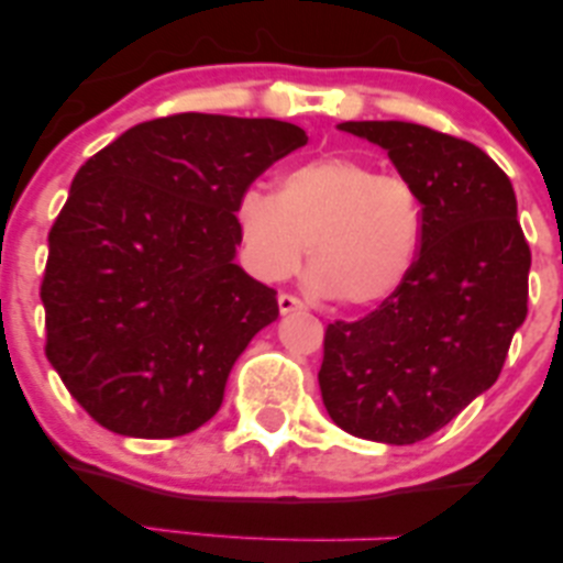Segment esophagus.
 <instances>
[{
	"label": "esophagus",
	"mask_w": 563,
	"mask_h": 563,
	"mask_svg": "<svg viewBox=\"0 0 563 563\" xmlns=\"http://www.w3.org/2000/svg\"><path fill=\"white\" fill-rule=\"evenodd\" d=\"M277 307H280L283 314H290V312H301V309H307V303L294 294H280L277 296Z\"/></svg>",
	"instance_id": "obj_1"
}]
</instances>
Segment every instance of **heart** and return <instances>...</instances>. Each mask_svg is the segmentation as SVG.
<instances>
[{"mask_svg":"<svg viewBox=\"0 0 563 563\" xmlns=\"http://www.w3.org/2000/svg\"><path fill=\"white\" fill-rule=\"evenodd\" d=\"M245 262L262 280H286L309 249L314 286L344 307H373L397 294L418 262L423 203L399 174L352 156L290 166L275 196L249 187L235 203Z\"/></svg>","mask_w":563,"mask_h":563,"instance_id":"heart-1","label":"heart"}]
</instances>
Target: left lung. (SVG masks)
Wrapping results in <instances>:
<instances>
[{
	"label": "left lung",
	"instance_id": "1",
	"mask_svg": "<svg viewBox=\"0 0 563 563\" xmlns=\"http://www.w3.org/2000/svg\"><path fill=\"white\" fill-rule=\"evenodd\" d=\"M389 153L421 192L410 277L363 320L325 328L322 402L354 437L412 444L500 376L527 318L532 254L506 172L474 142L407 121L339 124Z\"/></svg>",
	"mask_w": 563,
	"mask_h": 563
}]
</instances>
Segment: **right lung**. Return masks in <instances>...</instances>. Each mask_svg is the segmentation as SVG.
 Instances as JSON below:
<instances>
[{
	"label": "right lung",
	"instance_id": "right-lung-1",
	"mask_svg": "<svg viewBox=\"0 0 563 563\" xmlns=\"http://www.w3.org/2000/svg\"><path fill=\"white\" fill-rule=\"evenodd\" d=\"M307 145L288 121L177 113L76 172L42 280L47 360L113 434L172 439L214 418L277 290L235 262V203Z\"/></svg>",
	"mask_w": 563,
	"mask_h": 563
}]
</instances>
